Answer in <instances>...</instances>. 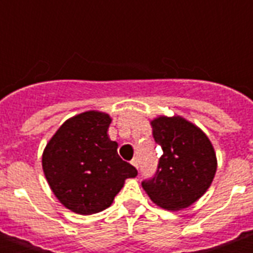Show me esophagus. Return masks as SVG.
<instances>
[{
	"instance_id": "34e87169",
	"label": "esophagus",
	"mask_w": 253,
	"mask_h": 253,
	"mask_svg": "<svg viewBox=\"0 0 253 253\" xmlns=\"http://www.w3.org/2000/svg\"><path fill=\"white\" fill-rule=\"evenodd\" d=\"M131 165H133L134 167H135V169H139V161H138V158L137 157H134L133 160H131Z\"/></svg>"
}]
</instances>
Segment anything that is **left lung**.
I'll return each mask as SVG.
<instances>
[{
  "instance_id": "obj_1",
  "label": "left lung",
  "mask_w": 253,
  "mask_h": 253,
  "mask_svg": "<svg viewBox=\"0 0 253 253\" xmlns=\"http://www.w3.org/2000/svg\"><path fill=\"white\" fill-rule=\"evenodd\" d=\"M151 124L163 153L156 175L143 181V189L163 209L190 207L204 195L215 175L213 144L202 129L181 116H160Z\"/></svg>"
}]
</instances>
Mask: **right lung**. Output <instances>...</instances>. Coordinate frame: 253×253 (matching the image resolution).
I'll return each instance as SVG.
<instances>
[{"label": "right lung", "mask_w": 253, "mask_h": 253, "mask_svg": "<svg viewBox=\"0 0 253 253\" xmlns=\"http://www.w3.org/2000/svg\"><path fill=\"white\" fill-rule=\"evenodd\" d=\"M111 118L86 111L62 124L43 152V171L51 191L67 209L90 215L111 205L137 169L118 154L107 135Z\"/></svg>", "instance_id": "right-lung-1"}]
</instances>
